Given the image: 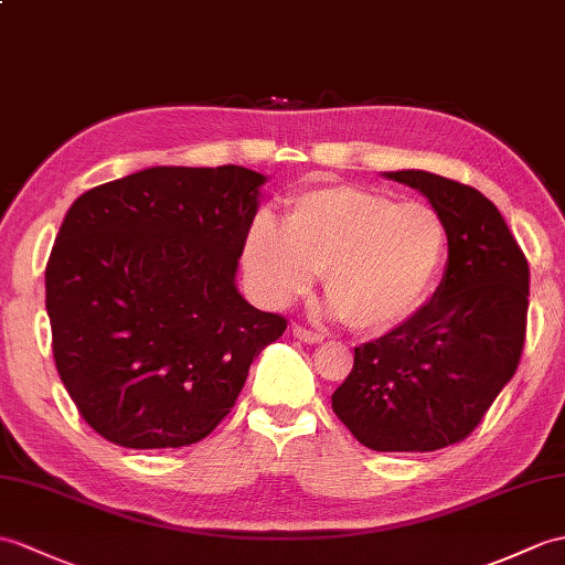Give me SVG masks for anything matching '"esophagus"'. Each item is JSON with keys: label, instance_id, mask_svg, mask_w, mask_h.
I'll use <instances>...</instances> for the list:
<instances>
[{"label": "esophagus", "instance_id": "1", "mask_svg": "<svg viewBox=\"0 0 565 565\" xmlns=\"http://www.w3.org/2000/svg\"><path fill=\"white\" fill-rule=\"evenodd\" d=\"M294 337L296 339H300V342H306V344H320L322 342V334H318V332H310V330H306V327H300V324H294Z\"/></svg>", "mask_w": 565, "mask_h": 565}]
</instances>
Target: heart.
Wrapping results in <instances>:
<instances>
[{"label":"heart","instance_id":"1","mask_svg":"<svg viewBox=\"0 0 565 565\" xmlns=\"http://www.w3.org/2000/svg\"><path fill=\"white\" fill-rule=\"evenodd\" d=\"M445 255V226L426 204H397L353 185L306 190L286 204L284 226L262 214L243 262L271 308L308 294L324 271V296L353 332L375 334L424 306Z\"/></svg>","mask_w":565,"mask_h":565}]
</instances>
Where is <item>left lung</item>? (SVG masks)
<instances>
[{
  "label": "left lung",
  "mask_w": 565,
  "mask_h": 565,
  "mask_svg": "<svg viewBox=\"0 0 565 565\" xmlns=\"http://www.w3.org/2000/svg\"><path fill=\"white\" fill-rule=\"evenodd\" d=\"M385 178L428 196L448 235V265L430 303L353 349L332 409L365 448L430 452L465 440L515 375L530 267L479 190L426 170Z\"/></svg>",
  "instance_id": "obj_1"
}]
</instances>
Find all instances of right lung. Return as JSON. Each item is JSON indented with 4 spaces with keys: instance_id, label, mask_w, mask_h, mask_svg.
<instances>
[{
    "instance_id": "obj_1",
    "label": "right lung",
    "mask_w": 565,
    "mask_h": 565,
    "mask_svg": "<svg viewBox=\"0 0 565 565\" xmlns=\"http://www.w3.org/2000/svg\"><path fill=\"white\" fill-rule=\"evenodd\" d=\"M267 178L156 166L84 192L45 269L52 356L84 422L122 448H182L226 416L281 315L235 271Z\"/></svg>"
}]
</instances>
